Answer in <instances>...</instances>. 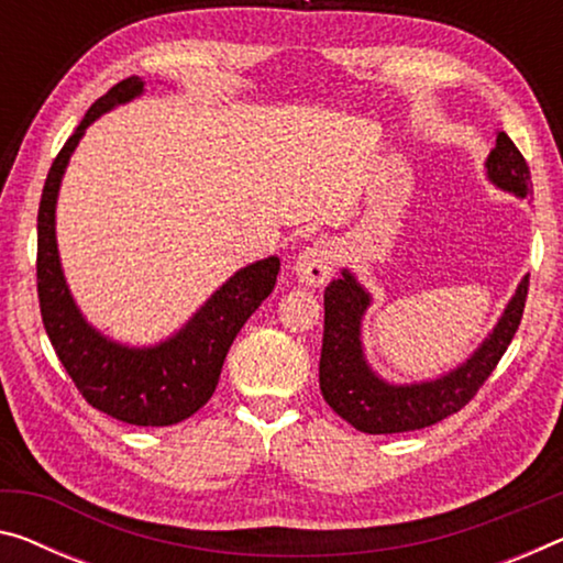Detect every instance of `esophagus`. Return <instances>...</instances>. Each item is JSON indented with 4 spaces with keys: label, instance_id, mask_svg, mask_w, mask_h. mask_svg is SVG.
Masks as SVG:
<instances>
[{
    "label": "esophagus",
    "instance_id": "34e87169",
    "mask_svg": "<svg viewBox=\"0 0 563 563\" xmlns=\"http://www.w3.org/2000/svg\"><path fill=\"white\" fill-rule=\"evenodd\" d=\"M336 252L330 241H317L307 249H301L297 262H294V272H297L301 284H309V287H319L330 279L334 272Z\"/></svg>",
    "mask_w": 563,
    "mask_h": 563
}]
</instances>
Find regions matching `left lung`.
I'll use <instances>...</instances> for the list:
<instances>
[{
  "label": "left lung",
  "mask_w": 563,
  "mask_h": 563,
  "mask_svg": "<svg viewBox=\"0 0 563 563\" xmlns=\"http://www.w3.org/2000/svg\"><path fill=\"white\" fill-rule=\"evenodd\" d=\"M488 178L516 196L531 194L529 163L506 133H498L496 148L488 155ZM529 276L518 284L514 299L496 324V330L481 344L473 357L451 375L420 385H387L375 377L362 357L360 319L369 305V294L354 282L350 272L332 282L324 291V340L319 357V387L330 408L362 432L420 430L451 418L468 405L490 372L504 357L521 324Z\"/></svg>",
  "instance_id": "left-lung-1"
}]
</instances>
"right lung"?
<instances>
[{
	"label": "right lung",
	"mask_w": 563,
	"mask_h": 563,
	"mask_svg": "<svg viewBox=\"0 0 563 563\" xmlns=\"http://www.w3.org/2000/svg\"><path fill=\"white\" fill-rule=\"evenodd\" d=\"M141 92L143 80L135 75L112 85L92 102L82 123L52 161L37 213V297L52 347L85 400L131 426L163 428L191 418L211 400L231 342L274 291L279 258L269 256L233 274L184 330L158 347H123L85 322L59 269L55 241L59 180L85 128L106 110Z\"/></svg>",
	"instance_id": "1"
}]
</instances>
